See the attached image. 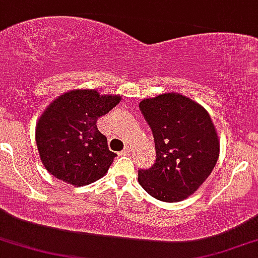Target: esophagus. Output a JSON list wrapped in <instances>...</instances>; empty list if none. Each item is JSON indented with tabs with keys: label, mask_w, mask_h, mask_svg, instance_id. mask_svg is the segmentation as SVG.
<instances>
[{
	"label": "esophagus",
	"mask_w": 258,
	"mask_h": 258,
	"mask_svg": "<svg viewBox=\"0 0 258 258\" xmlns=\"http://www.w3.org/2000/svg\"><path fill=\"white\" fill-rule=\"evenodd\" d=\"M128 153H130V148H128V146H126V148L123 149L122 151H120L118 155L119 156H126V155H128Z\"/></svg>",
	"instance_id": "34e87169"
}]
</instances>
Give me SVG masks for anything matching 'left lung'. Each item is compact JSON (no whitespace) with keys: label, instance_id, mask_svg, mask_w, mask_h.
I'll return each instance as SVG.
<instances>
[{"label":"left lung","instance_id":"obj_1","mask_svg":"<svg viewBox=\"0 0 258 258\" xmlns=\"http://www.w3.org/2000/svg\"><path fill=\"white\" fill-rule=\"evenodd\" d=\"M139 108L156 148L155 164L138 170L139 183L157 200H183L206 181L219 157V139L210 114L176 93L143 100Z\"/></svg>","mask_w":258,"mask_h":258}]
</instances>
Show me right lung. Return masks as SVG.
I'll use <instances>...</instances> for the list:
<instances>
[{"instance_id": "add662e5", "label": "right lung", "mask_w": 258, "mask_h": 258, "mask_svg": "<svg viewBox=\"0 0 258 258\" xmlns=\"http://www.w3.org/2000/svg\"><path fill=\"white\" fill-rule=\"evenodd\" d=\"M121 100L96 90H73L57 97L40 116L35 140L41 162L54 177L74 185L95 182L108 171L115 153L96 121Z\"/></svg>"}]
</instances>
